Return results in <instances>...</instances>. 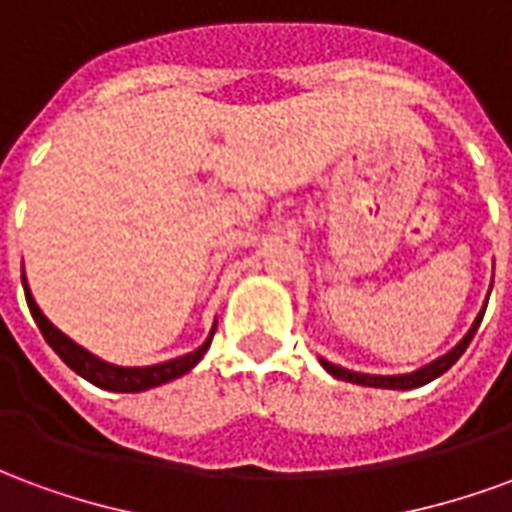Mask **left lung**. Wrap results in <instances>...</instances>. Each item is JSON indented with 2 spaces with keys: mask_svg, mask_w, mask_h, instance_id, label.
Returning a JSON list of instances; mask_svg holds the SVG:
<instances>
[{
  "mask_svg": "<svg viewBox=\"0 0 512 512\" xmlns=\"http://www.w3.org/2000/svg\"><path fill=\"white\" fill-rule=\"evenodd\" d=\"M485 307H488V301L483 304V310H480V315L474 318L472 329L463 334V340L452 351H447L444 356H439V359H433L430 365L419 367V370H414V373H403V376H370V373H354V370H345V367L340 365H332V362H326V359H321V365L326 373H332L334 378H340V381H351V384H362V386H378V389H417V386H425L430 384L433 378H439L441 373H447L458 359L463 356V351L469 348V343H472L474 332H477V326H480V321H483L485 315Z\"/></svg>",
  "mask_w": 512,
  "mask_h": 512,
  "instance_id": "1",
  "label": "left lung"
}]
</instances>
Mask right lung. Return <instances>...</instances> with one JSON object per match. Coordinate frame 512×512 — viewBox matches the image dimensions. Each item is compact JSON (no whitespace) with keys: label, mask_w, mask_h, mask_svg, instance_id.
<instances>
[{"label":"right lung","mask_w":512,"mask_h":512,"mask_svg":"<svg viewBox=\"0 0 512 512\" xmlns=\"http://www.w3.org/2000/svg\"><path fill=\"white\" fill-rule=\"evenodd\" d=\"M21 285H24V296H27L29 312H32V318L38 323L40 334L46 337V343L54 348V354L60 356L65 365L71 367L73 373H79L82 378H87L90 384L101 386V389H109V392H145V389H153V386L167 384V381H175V378L186 376L191 367L200 362L205 351H208V345H211V337L216 332V323H213L211 334H208V340L197 348V351H191L186 356H178V359H169V362H161V365H150V367H120V365H109L104 359H98L95 354H90L87 348L82 345H76L68 337V334H62L54 323L40 312V307L32 299V290L27 285V277H24V271H21Z\"/></svg>","instance_id":"1"}]
</instances>
